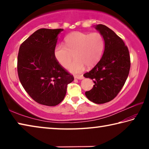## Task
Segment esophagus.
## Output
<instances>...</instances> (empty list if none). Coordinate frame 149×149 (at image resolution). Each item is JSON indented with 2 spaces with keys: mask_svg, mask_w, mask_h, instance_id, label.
Returning <instances> with one entry per match:
<instances>
[{
  "mask_svg": "<svg viewBox=\"0 0 149 149\" xmlns=\"http://www.w3.org/2000/svg\"><path fill=\"white\" fill-rule=\"evenodd\" d=\"M74 77L75 79H83L84 78V75H74Z\"/></svg>",
  "mask_w": 149,
  "mask_h": 149,
  "instance_id": "1",
  "label": "esophagus"
}]
</instances>
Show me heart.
Returning <instances> with one entry per match:
<instances>
[{
  "label": "heart",
  "instance_id": "obj_1",
  "mask_svg": "<svg viewBox=\"0 0 149 149\" xmlns=\"http://www.w3.org/2000/svg\"><path fill=\"white\" fill-rule=\"evenodd\" d=\"M65 45H57L54 49V56L57 62L67 68L73 58L68 70L72 73H80L87 67H92L99 61L104 48V39L99 32H73L65 37Z\"/></svg>",
  "mask_w": 149,
  "mask_h": 149
}]
</instances>
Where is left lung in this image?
Masks as SVG:
<instances>
[{
  "label": "left lung",
  "mask_w": 149,
  "mask_h": 149,
  "mask_svg": "<svg viewBox=\"0 0 149 149\" xmlns=\"http://www.w3.org/2000/svg\"><path fill=\"white\" fill-rule=\"evenodd\" d=\"M95 29L104 37V50L97 65L84 75L95 84L85 95L93 102L104 104L114 99L124 85L130 70V56L124 42L112 29L102 24Z\"/></svg>",
  "instance_id": "left-lung-1"
}]
</instances>
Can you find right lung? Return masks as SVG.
Segmentation results:
<instances>
[{
    "instance_id": "obj_1",
    "label": "right lung",
    "mask_w": 149,
    "mask_h": 149,
    "mask_svg": "<svg viewBox=\"0 0 149 149\" xmlns=\"http://www.w3.org/2000/svg\"><path fill=\"white\" fill-rule=\"evenodd\" d=\"M63 29H39L20 45L17 74L22 86L35 102L54 107L61 102L74 77L54 56L58 35Z\"/></svg>"
}]
</instances>
